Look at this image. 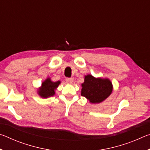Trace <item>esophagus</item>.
Wrapping results in <instances>:
<instances>
[{
  "label": "esophagus",
  "instance_id": "1",
  "mask_svg": "<svg viewBox=\"0 0 150 150\" xmlns=\"http://www.w3.org/2000/svg\"><path fill=\"white\" fill-rule=\"evenodd\" d=\"M73 82V79L72 78H67L66 79V83L69 85H71Z\"/></svg>",
  "mask_w": 150,
  "mask_h": 150
}]
</instances>
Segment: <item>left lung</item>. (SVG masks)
Wrapping results in <instances>:
<instances>
[{
  "label": "left lung",
  "mask_w": 150,
  "mask_h": 150,
  "mask_svg": "<svg viewBox=\"0 0 150 150\" xmlns=\"http://www.w3.org/2000/svg\"><path fill=\"white\" fill-rule=\"evenodd\" d=\"M81 87V96H85L91 104L103 102L113 91L112 83L109 79L95 77L91 74L85 76Z\"/></svg>",
  "instance_id": "8db88e82"
}]
</instances>
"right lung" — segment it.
Listing matches in <instances>:
<instances>
[{
  "mask_svg": "<svg viewBox=\"0 0 150 150\" xmlns=\"http://www.w3.org/2000/svg\"><path fill=\"white\" fill-rule=\"evenodd\" d=\"M61 83L60 81H52V79L47 77L42 83L41 87L37 90V93L42 98H47L53 96L55 93V90Z\"/></svg>",
  "mask_w": 150,
  "mask_h": 150,
  "instance_id": "obj_1",
  "label": "right lung"
}]
</instances>
